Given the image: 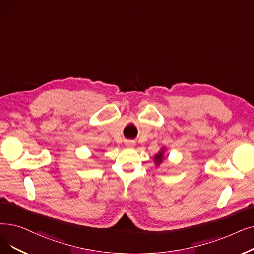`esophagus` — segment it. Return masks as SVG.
<instances>
[{
  "mask_svg": "<svg viewBox=\"0 0 254 254\" xmlns=\"http://www.w3.org/2000/svg\"><path fill=\"white\" fill-rule=\"evenodd\" d=\"M126 146L128 148H133L135 146V142L134 141H127L126 142Z\"/></svg>",
  "mask_w": 254,
  "mask_h": 254,
  "instance_id": "obj_1",
  "label": "esophagus"
}]
</instances>
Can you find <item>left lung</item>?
<instances>
[{
  "mask_svg": "<svg viewBox=\"0 0 254 254\" xmlns=\"http://www.w3.org/2000/svg\"><path fill=\"white\" fill-rule=\"evenodd\" d=\"M164 149H162L159 153L156 154V157H154V161H156V164L157 165H160L164 159Z\"/></svg>",
  "mask_w": 254,
  "mask_h": 254,
  "instance_id": "left-lung-1",
  "label": "left lung"
}]
</instances>
